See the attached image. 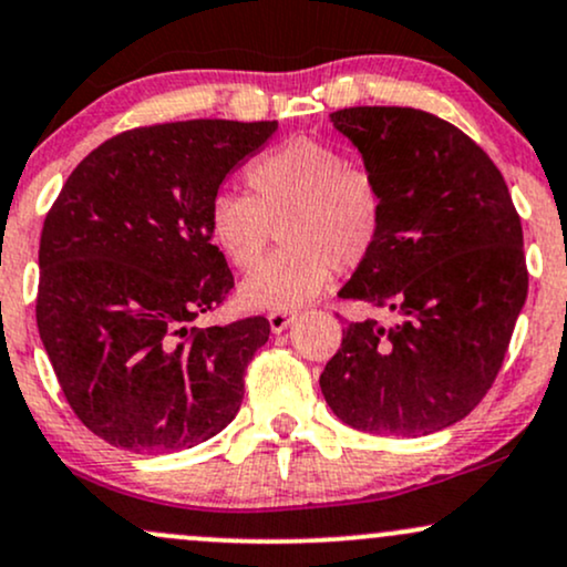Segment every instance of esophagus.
Masks as SVG:
<instances>
[{"label":"esophagus","instance_id":"34e87169","mask_svg":"<svg viewBox=\"0 0 567 567\" xmlns=\"http://www.w3.org/2000/svg\"><path fill=\"white\" fill-rule=\"evenodd\" d=\"M296 320H298V311H271L269 315L271 333H282V330H288Z\"/></svg>","mask_w":567,"mask_h":567}]
</instances>
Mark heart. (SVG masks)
Returning a JSON list of instances; mask_svg holds the SVG:
<instances>
[{"instance_id":"b5f03b06","label":"heart","mask_w":567,"mask_h":567,"mask_svg":"<svg viewBox=\"0 0 567 567\" xmlns=\"http://www.w3.org/2000/svg\"><path fill=\"white\" fill-rule=\"evenodd\" d=\"M247 197L218 194L207 234L234 269H250L277 231L282 245L239 285V301L256 311L309 303L333 271L368 261L383 229V194L365 167L317 138H290L252 159Z\"/></svg>"}]
</instances>
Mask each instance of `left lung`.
Masks as SVG:
<instances>
[{
  "instance_id": "obj_1",
  "label": "left lung",
  "mask_w": 567,
  "mask_h": 567,
  "mask_svg": "<svg viewBox=\"0 0 567 567\" xmlns=\"http://www.w3.org/2000/svg\"><path fill=\"white\" fill-rule=\"evenodd\" d=\"M383 194V229L338 296L394 311L349 322L320 375L330 410L381 437L470 415L496 381L528 296L523 226L504 175L470 135L402 106L330 114Z\"/></svg>"
}]
</instances>
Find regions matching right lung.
Wrapping results in <instances>:
<instances>
[{"label":"right lung","mask_w":567,"mask_h":567,"mask_svg":"<svg viewBox=\"0 0 567 567\" xmlns=\"http://www.w3.org/2000/svg\"><path fill=\"white\" fill-rule=\"evenodd\" d=\"M277 122L135 127L90 152L39 239L37 324L71 410L125 451L171 453L237 415L266 317L192 328L234 277L207 210Z\"/></svg>","instance_id":"1"}]
</instances>
